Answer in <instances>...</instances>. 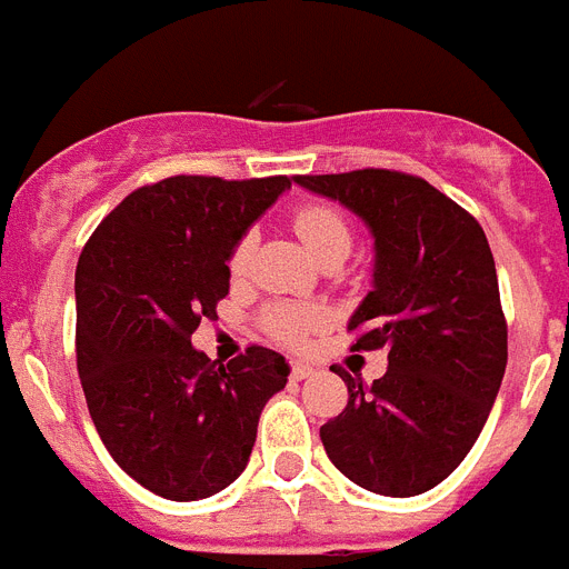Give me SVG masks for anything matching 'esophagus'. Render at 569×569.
I'll list each match as a JSON object with an SVG mask.
<instances>
[{"instance_id": "obj_1", "label": "esophagus", "mask_w": 569, "mask_h": 569, "mask_svg": "<svg viewBox=\"0 0 569 569\" xmlns=\"http://www.w3.org/2000/svg\"><path fill=\"white\" fill-rule=\"evenodd\" d=\"M313 372H317V369H313V366L299 363V360H296V363L290 366V378H293V380H308V378H311Z\"/></svg>"}]
</instances>
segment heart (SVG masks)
<instances>
[{
    "instance_id": "obj_1",
    "label": "heart",
    "mask_w": 569,
    "mask_h": 569,
    "mask_svg": "<svg viewBox=\"0 0 569 569\" xmlns=\"http://www.w3.org/2000/svg\"><path fill=\"white\" fill-rule=\"evenodd\" d=\"M293 229L299 234V241L305 243V250L313 258H326L331 252H349L351 232L349 223L342 220V214L331 206H302L293 214ZM252 252V234H243L241 241L234 243L232 256H229V270L234 276L243 273V267L250 261ZM267 328L273 331L279 340H299L308 331L322 326V311L317 308H299V305H276L264 317Z\"/></svg>"
}]
</instances>
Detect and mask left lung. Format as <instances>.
Listing matches in <instances>:
<instances>
[{
    "mask_svg": "<svg viewBox=\"0 0 569 569\" xmlns=\"http://www.w3.org/2000/svg\"><path fill=\"white\" fill-rule=\"evenodd\" d=\"M293 182L372 232V290L349 331H360L355 349L387 346L389 363L372 387L335 369L349 403L319 427V439L366 491L425 495L468 457L506 372V319L486 232L410 173L366 168Z\"/></svg>",
    "mask_w": 569,
    "mask_h": 569,
    "instance_id": "left-lung-1",
    "label": "left lung"
}]
</instances>
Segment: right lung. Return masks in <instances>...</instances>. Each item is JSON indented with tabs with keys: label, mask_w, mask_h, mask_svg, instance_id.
I'll use <instances>...</instances> for the list:
<instances>
[{
	"label": "right lung",
	"mask_w": 569,
	"mask_h": 569,
	"mask_svg": "<svg viewBox=\"0 0 569 569\" xmlns=\"http://www.w3.org/2000/svg\"><path fill=\"white\" fill-rule=\"evenodd\" d=\"M290 177H168L101 220L74 270L78 375L110 457L153 495L191 503L250 462L264 403L290 375L252 346L218 363L191 346L229 293V256Z\"/></svg>",
	"instance_id": "obj_1"
}]
</instances>
